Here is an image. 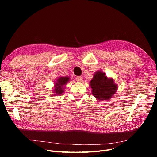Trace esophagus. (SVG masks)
<instances>
[{"mask_svg":"<svg viewBox=\"0 0 157 157\" xmlns=\"http://www.w3.org/2000/svg\"><path fill=\"white\" fill-rule=\"evenodd\" d=\"M76 80H77V82H82V77H77V78H76Z\"/></svg>","mask_w":157,"mask_h":157,"instance_id":"obj_1","label":"esophagus"}]
</instances>
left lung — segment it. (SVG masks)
I'll list each match as a JSON object with an SVG mask.
<instances>
[{
	"label": "left lung",
	"instance_id": "obj_1",
	"mask_svg": "<svg viewBox=\"0 0 157 157\" xmlns=\"http://www.w3.org/2000/svg\"><path fill=\"white\" fill-rule=\"evenodd\" d=\"M93 96L99 101L109 100L117 92L118 86L113 78L107 77L106 74L99 70L94 74L90 81Z\"/></svg>",
	"mask_w": 157,
	"mask_h": 157
}]
</instances>
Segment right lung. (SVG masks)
<instances>
[{
    "label": "right lung",
    "mask_w": 157,
    "mask_h": 157,
    "mask_svg": "<svg viewBox=\"0 0 157 157\" xmlns=\"http://www.w3.org/2000/svg\"><path fill=\"white\" fill-rule=\"evenodd\" d=\"M70 81V77H59L54 82V88L53 89V93L55 96H60L61 94L65 92V88L66 84Z\"/></svg>",
    "instance_id": "obj_1"
}]
</instances>
